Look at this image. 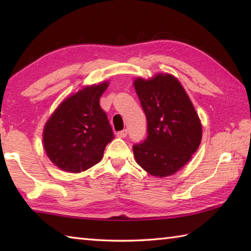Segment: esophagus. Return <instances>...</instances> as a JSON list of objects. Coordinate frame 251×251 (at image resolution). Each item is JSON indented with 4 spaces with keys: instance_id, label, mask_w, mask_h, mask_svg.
Here are the masks:
<instances>
[{
    "instance_id": "esophagus-1",
    "label": "esophagus",
    "mask_w": 251,
    "mask_h": 251,
    "mask_svg": "<svg viewBox=\"0 0 251 251\" xmlns=\"http://www.w3.org/2000/svg\"><path fill=\"white\" fill-rule=\"evenodd\" d=\"M116 136L119 138H125L127 136V129H124V130H121L116 134Z\"/></svg>"
}]
</instances>
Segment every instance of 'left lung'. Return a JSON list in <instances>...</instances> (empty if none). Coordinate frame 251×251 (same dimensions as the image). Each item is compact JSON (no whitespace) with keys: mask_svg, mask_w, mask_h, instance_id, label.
<instances>
[{"mask_svg":"<svg viewBox=\"0 0 251 251\" xmlns=\"http://www.w3.org/2000/svg\"><path fill=\"white\" fill-rule=\"evenodd\" d=\"M134 86L148 122V137L132 147L136 162L152 176L174 175L190 161L201 141V124L178 78L159 73L138 77Z\"/></svg>","mask_w":251,"mask_h":251,"instance_id":"8db88e82","label":"left lung"}]
</instances>
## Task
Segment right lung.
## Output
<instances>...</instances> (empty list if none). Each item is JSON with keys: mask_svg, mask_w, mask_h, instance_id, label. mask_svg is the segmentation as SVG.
Segmentation results:
<instances>
[{"mask_svg": "<svg viewBox=\"0 0 251 251\" xmlns=\"http://www.w3.org/2000/svg\"><path fill=\"white\" fill-rule=\"evenodd\" d=\"M109 83L92 85L63 100L46 122L43 145L58 168L81 173L99 163L114 135L99 99Z\"/></svg>", "mask_w": 251, "mask_h": 251, "instance_id": "1", "label": "right lung"}]
</instances>
